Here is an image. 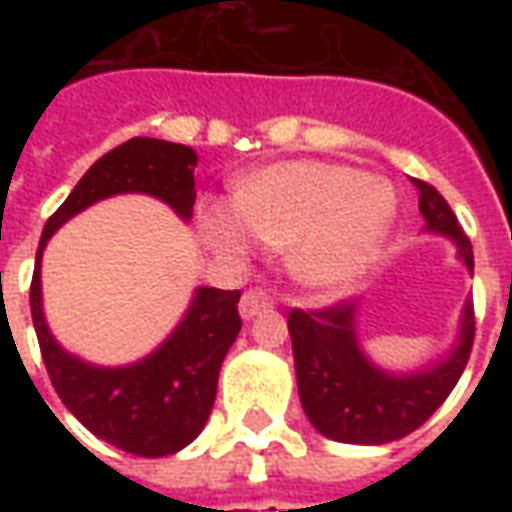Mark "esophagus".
Instances as JSON below:
<instances>
[{
  "label": "esophagus",
  "mask_w": 512,
  "mask_h": 512,
  "mask_svg": "<svg viewBox=\"0 0 512 512\" xmlns=\"http://www.w3.org/2000/svg\"><path fill=\"white\" fill-rule=\"evenodd\" d=\"M268 307H271V296H268L266 290L252 288V290H246L244 296H241L238 312H241V318H244V321H252L255 315H260V312L268 310Z\"/></svg>",
  "instance_id": "1"
}]
</instances>
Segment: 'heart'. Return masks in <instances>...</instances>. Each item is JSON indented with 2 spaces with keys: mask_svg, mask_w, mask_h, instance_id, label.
Segmentation results:
<instances>
[{
  "mask_svg": "<svg viewBox=\"0 0 512 512\" xmlns=\"http://www.w3.org/2000/svg\"><path fill=\"white\" fill-rule=\"evenodd\" d=\"M386 180L332 161H279L241 178L235 202L202 208L205 241L244 257L257 238L285 246L290 277L312 290H340L365 274L395 222Z\"/></svg>",
  "mask_w": 512,
  "mask_h": 512,
  "instance_id": "b5f03b06",
  "label": "heart"
}]
</instances>
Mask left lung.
Segmentation results:
<instances>
[{"label": "left lung", "mask_w": 512, "mask_h": 512, "mask_svg": "<svg viewBox=\"0 0 512 512\" xmlns=\"http://www.w3.org/2000/svg\"><path fill=\"white\" fill-rule=\"evenodd\" d=\"M425 233L444 235L466 271H474L469 238L430 183L414 180ZM359 307L343 301L321 312L290 310L288 332L304 414L326 439L343 444H386L417 430L447 400L469 362L474 340L472 299L463 301L458 337L436 362L395 373L376 365L359 340Z\"/></svg>", "instance_id": "obj_1"}]
</instances>
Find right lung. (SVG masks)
Segmentation results:
<instances>
[{
    "mask_svg": "<svg viewBox=\"0 0 512 512\" xmlns=\"http://www.w3.org/2000/svg\"><path fill=\"white\" fill-rule=\"evenodd\" d=\"M194 167L197 153L189 145L147 136H134L98 158L43 227L29 290L40 354L65 408L93 436L142 458L175 455L205 428L224 356L241 332V293L197 288L178 326L150 354L128 365L104 367L65 351L51 334L43 312L40 263L62 224L115 194L156 197L189 222L197 197Z\"/></svg>",
    "mask_w": 512,
    "mask_h": 512,
    "instance_id": "right-lung-1",
    "label": "right lung"
}]
</instances>
